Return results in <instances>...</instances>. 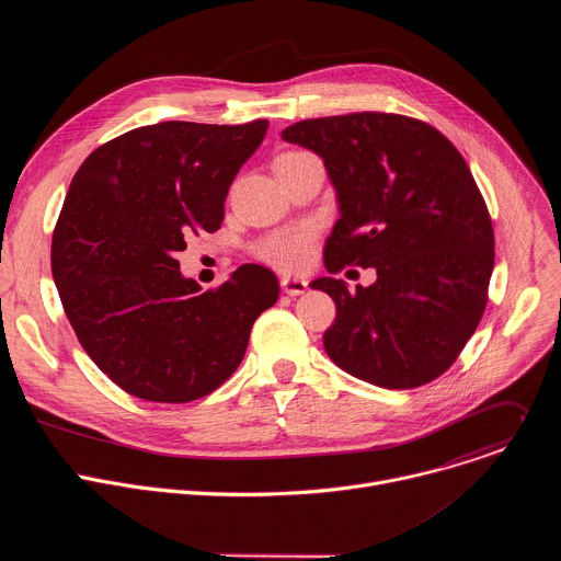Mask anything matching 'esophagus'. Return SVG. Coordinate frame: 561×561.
<instances>
[{
    "label": "esophagus",
    "mask_w": 561,
    "mask_h": 561,
    "mask_svg": "<svg viewBox=\"0 0 561 561\" xmlns=\"http://www.w3.org/2000/svg\"><path fill=\"white\" fill-rule=\"evenodd\" d=\"M308 288V282L304 277H282V290L286 295H304Z\"/></svg>",
    "instance_id": "obj_1"
}]
</instances>
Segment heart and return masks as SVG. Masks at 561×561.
<instances>
[{"mask_svg": "<svg viewBox=\"0 0 561 561\" xmlns=\"http://www.w3.org/2000/svg\"><path fill=\"white\" fill-rule=\"evenodd\" d=\"M304 157H308V154L299 152V150L282 152L277 157L275 169L299 162V159H304ZM312 239H314V228L308 224H299V226H290V228L271 232L268 237L262 239L257 251H260V257L266 260L268 264L284 268V271H297L308 262Z\"/></svg>", "mask_w": 561, "mask_h": 561, "instance_id": "b5f03b06", "label": "heart"}]
</instances>
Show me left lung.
Listing matches in <instances>:
<instances>
[{"mask_svg":"<svg viewBox=\"0 0 561 561\" xmlns=\"http://www.w3.org/2000/svg\"><path fill=\"white\" fill-rule=\"evenodd\" d=\"M282 139L322 157L340 219L324 266L375 268L370 286L319 277L333 297L329 357L379 388L439 377L472 337L495 264L493 224L463 157L433 126L390 113L304 119Z\"/></svg>","mask_w":561,"mask_h":561,"instance_id":"8db88e82","label":"left lung"}]
</instances>
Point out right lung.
Listing matches in <instances>:
<instances>
[{
	"label": "right lung",
	"instance_id": "obj_1",
	"mask_svg": "<svg viewBox=\"0 0 561 561\" xmlns=\"http://www.w3.org/2000/svg\"><path fill=\"white\" fill-rule=\"evenodd\" d=\"M266 130V119L141 126L93 150L68 186L50 249L66 317L98 368L146 402L186 404L219 388L279 297L264 266L202 293L175 260L191 234L221 226L228 188Z\"/></svg>",
	"mask_w": 561,
	"mask_h": 561
}]
</instances>
